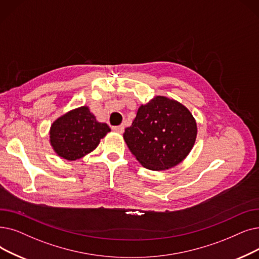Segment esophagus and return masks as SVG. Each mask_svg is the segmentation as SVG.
Returning a JSON list of instances; mask_svg holds the SVG:
<instances>
[{
	"label": "esophagus",
	"mask_w": 259,
	"mask_h": 259,
	"mask_svg": "<svg viewBox=\"0 0 259 259\" xmlns=\"http://www.w3.org/2000/svg\"><path fill=\"white\" fill-rule=\"evenodd\" d=\"M112 130H113L114 132H117V133H122L123 127L122 126H114V127H112Z\"/></svg>",
	"instance_id": "1"
}]
</instances>
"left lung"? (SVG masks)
<instances>
[{"label":"left lung","mask_w":259,"mask_h":259,"mask_svg":"<svg viewBox=\"0 0 259 259\" xmlns=\"http://www.w3.org/2000/svg\"><path fill=\"white\" fill-rule=\"evenodd\" d=\"M196 138L193 114L182 104L165 96H155L142 105L123 133L137 160L145 168L157 171L181 163L193 149Z\"/></svg>","instance_id":"8db88e82"}]
</instances>
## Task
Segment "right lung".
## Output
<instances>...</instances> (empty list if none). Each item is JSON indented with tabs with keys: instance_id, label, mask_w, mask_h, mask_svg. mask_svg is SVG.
<instances>
[{
	"instance_id": "right-lung-1",
	"label": "right lung",
	"mask_w": 259,
	"mask_h": 259,
	"mask_svg": "<svg viewBox=\"0 0 259 259\" xmlns=\"http://www.w3.org/2000/svg\"><path fill=\"white\" fill-rule=\"evenodd\" d=\"M110 131L107 123L98 122L83 106L69 111L53 122L50 142L59 156L75 161L93 151Z\"/></svg>"
}]
</instances>
